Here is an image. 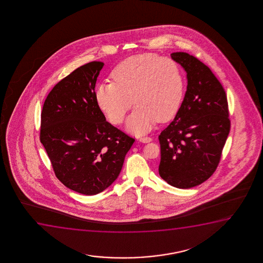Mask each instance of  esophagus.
Instances as JSON below:
<instances>
[{
    "mask_svg": "<svg viewBox=\"0 0 263 263\" xmlns=\"http://www.w3.org/2000/svg\"><path fill=\"white\" fill-rule=\"evenodd\" d=\"M140 141L143 142V143H149V142H151L152 138L149 137H141Z\"/></svg>",
    "mask_w": 263,
    "mask_h": 263,
    "instance_id": "1",
    "label": "esophagus"
}]
</instances>
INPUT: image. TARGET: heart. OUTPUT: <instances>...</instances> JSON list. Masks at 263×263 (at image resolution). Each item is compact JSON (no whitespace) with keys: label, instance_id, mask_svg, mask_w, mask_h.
<instances>
[{"label":"heart","instance_id":"heart-1","mask_svg":"<svg viewBox=\"0 0 263 263\" xmlns=\"http://www.w3.org/2000/svg\"><path fill=\"white\" fill-rule=\"evenodd\" d=\"M113 83L98 84L95 100L109 122L119 125L134 103L137 108L126 123L127 129L143 135L156 121L166 122L180 110L185 78L180 65L171 58L143 54L126 58L111 72Z\"/></svg>","mask_w":263,"mask_h":263}]
</instances>
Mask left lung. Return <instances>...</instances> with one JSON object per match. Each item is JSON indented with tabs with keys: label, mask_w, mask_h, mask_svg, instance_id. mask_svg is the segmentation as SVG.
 Here are the masks:
<instances>
[{
	"label": "left lung",
	"mask_w": 263,
	"mask_h": 263,
	"mask_svg": "<svg viewBox=\"0 0 263 263\" xmlns=\"http://www.w3.org/2000/svg\"><path fill=\"white\" fill-rule=\"evenodd\" d=\"M187 72L182 104L159 136V174L179 189H190L212 176L230 132L227 94L212 71L184 52L171 54Z\"/></svg>",
	"instance_id": "8db88e82"
}]
</instances>
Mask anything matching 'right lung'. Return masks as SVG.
Returning a JSON list of instances; mask_svg holds the SVG:
<instances>
[{"label": "right lung", "mask_w": 263, "mask_h": 263, "mask_svg": "<svg viewBox=\"0 0 263 263\" xmlns=\"http://www.w3.org/2000/svg\"><path fill=\"white\" fill-rule=\"evenodd\" d=\"M102 62H90L58 82L41 111L40 142L54 175L70 190L95 195L118 178L135 138L106 121L95 100Z\"/></svg>", "instance_id": "add662e5"}]
</instances>
